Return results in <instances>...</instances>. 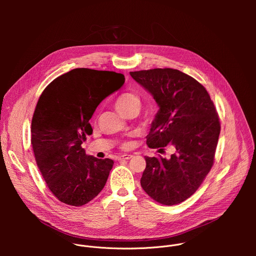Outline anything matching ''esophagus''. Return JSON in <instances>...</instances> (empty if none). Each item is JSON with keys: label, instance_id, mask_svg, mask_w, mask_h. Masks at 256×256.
I'll return each mask as SVG.
<instances>
[{"label": "esophagus", "instance_id": "34e87169", "mask_svg": "<svg viewBox=\"0 0 256 256\" xmlns=\"http://www.w3.org/2000/svg\"><path fill=\"white\" fill-rule=\"evenodd\" d=\"M134 156L132 155H128V154H124V155H122L120 157V159H124V160H130V159H132Z\"/></svg>", "mask_w": 256, "mask_h": 256}]
</instances>
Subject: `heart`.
I'll use <instances>...</instances> for the list:
<instances>
[{
	"mask_svg": "<svg viewBox=\"0 0 256 256\" xmlns=\"http://www.w3.org/2000/svg\"><path fill=\"white\" fill-rule=\"evenodd\" d=\"M140 99L136 94H132V93L124 94L116 101V110L122 116H126L128 112L132 110V109H140ZM122 147L124 149H128L130 147V144L126 142L124 144Z\"/></svg>",
	"mask_w": 256,
	"mask_h": 256,
	"instance_id": "heart-1",
	"label": "heart"
}]
</instances>
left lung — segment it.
Here are the masks:
<instances>
[{"mask_svg": "<svg viewBox=\"0 0 256 256\" xmlns=\"http://www.w3.org/2000/svg\"><path fill=\"white\" fill-rule=\"evenodd\" d=\"M155 99L159 110L147 136L149 148L172 144L170 158L144 156L140 186L156 202L173 206L192 196L210 172L220 120L206 88L174 68L130 72Z\"/></svg>", "mask_w": 256, "mask_h": 256, "instance_id": "obj_1", "label": "left lung"}]
</instances>
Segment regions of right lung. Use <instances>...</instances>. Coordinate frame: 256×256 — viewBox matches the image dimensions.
<instances>
[{
  "label": "right lung",
  "instance_id": "right-lung-1",
  "mask_svg": "<svg viewBox=\"0 0 256 256\" xmlns=\"http://www.w3.org/2000/svg\"><path fill=\"white\" fill-rule=\"evenodd\" d=\"M124 80L116 72L74 68L40 95L31 122V144L48 188L62 202L81 206L103 190L114 161L87 155L82 144L93 132L89 120L97 106Z\"/></svg>",
  "mask_w": 256,
  "mask_h": 256
}]
</instances>
